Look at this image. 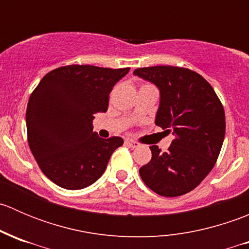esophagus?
Segmentation results:
<instances>
[{
    "label": "esophagus",
    "instance_id": "1",
    "mask_svg": "<svg viewBox=\"0 0 249 249\" xmlns=\"http://www.w3.org/2000/svg\"><path fill=\"white\" fill-rule=\"evenodd\" d=\"M125 143H126V144L129 145V147H131V148H137V147H140V143L136 142V141H134V140L127 139L126 141H125Z\"/></svg>",
    "mask_w": 249,
    "mask_h": 249
}]
</instances>
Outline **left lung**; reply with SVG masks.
Listing matches in <instances>:
<instances>
[{"label":"left lung","instance_id":"obj_1","mask_svg":"<svg viewBox=\"0 0 249 249\" xmlns=\"http://www.w3.org/2000/svg\"><path fill=\"white\" fill-rule=\"evenodd\" d=\"M160 90L155 124L175 136L166 152L152 145V159L140 169L149 189L175 197L192 192L218 159L225 136V113L210 83L184 67L153 66L134 71Z\"/></svg>","mask_w":249,"mask_h":249}]
</instances>
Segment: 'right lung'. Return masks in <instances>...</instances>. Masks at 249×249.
I'll return each mask as SVG.
<instances>
[{
    "label": "right lung",
    "mask_w": 249,
    "mask_h": 249,
    "mask_svg": "<svg viewBox=\"0 0 249 249\" xmlns=\"http://www.w3.org/2000/svg\"><path fill=\"white\" fill-rule=\"evenodd\" d=\"M126 69L69 65L42 78L26 109L27 141L42 172L59 187L83 189L106 170L122 137L101 139L94 114L108 108L109 92Z\"/></svg>",
    "instance_id": "add662e5"
}]
</instances>
